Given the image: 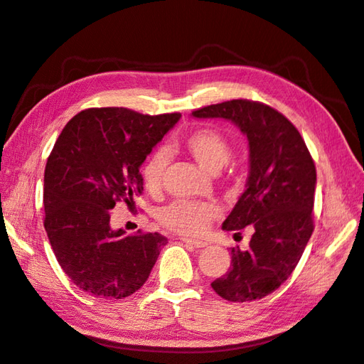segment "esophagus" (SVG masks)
I'll return each mask as SVG.
<instances>
[{"label":"esophagus","mask_w":364,"mask_h":364,"mask_svg":"<svg viewBox=\"0 0 364 364\" xmlns=\"http://www.w3.org/2000/svg\"><path fill=\"white\" fill-rule=\"evenodd\" d=\"M185 245H190V246H193V247H205L207 246V243L205 241H199V240H191V238H187V237H182L181 238Z\"/></svg>","instance_id":"obj_1"}]
</instances>
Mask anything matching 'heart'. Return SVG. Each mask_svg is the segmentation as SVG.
<instances>
[{
  "label": "heart",
  "instance_id": "1",
  "mask_svg": "<svg viewBox=\"0 0 364 364\" xmlns=\"http://www.w3.org/2000/svg\"><path fill=\"white\" fill-rule=\"evenodd\" d=\"M185 152L208 173H218L230 159L228 139L215 131L203 127L185 136L182 143ZM166 168V156L156 152L143 166V183L152 195L161 190ZM220 216V207L204 200H176L160 212V223L169 230L187 237H199Z\"/></svg>",
  "mask_w": 364,
  "mask_h": 364
}]
</instances>
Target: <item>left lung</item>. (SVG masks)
<instances>
[{
	"instance_id": "left-lung-1",
	"label": "left lung",
	"mask_w": 364,
	"mask_h": 364,
	"mask_svg": "<svg viewBox=\"0 0 364 364\" xmlns=\"http://www.w3.org/2000/svg\"><path fill=\"white\" fill-rule=\"evenodd\" d=\"M191 115L229 119L247 136L246 190L223 229L250 225L254 235L247 250L232 247L230 269L212 288L230 302L262 299L289 277L313 233L314 161L291 121L263 102L232 100Z\"/></svg>"
}]
</instances>
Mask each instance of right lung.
Wrapping results in <instances>:
<instances>
[{"mask_svg":"<svg viewBox=\"0 0 364 364\" xmlns=\"http://www.w3.org/2000/svg\"><path fill=\"white\" fill-rule=\"evenodd\" d=\"M179 118L87 109L60 132L45 168L43 224L60 268L82 291L123 299L148 280L168 240L114 230L109 210L141 195L140 166Z\"/></svg>","mask_w":364,"mask_h":364,"instance_id":"1","label":"right lung"}]
</instances>
